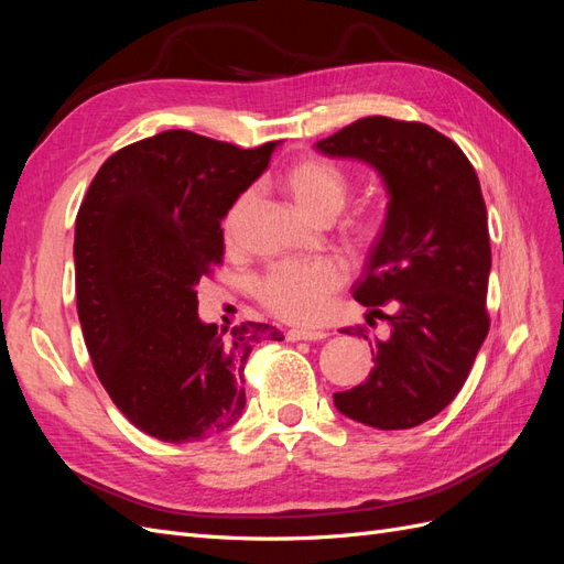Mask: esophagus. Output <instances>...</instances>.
<instances>
[{"instance_id": "1", "label": "esophagus", "mask_w": 564, "mask_h": 564, "mask_svg": "<svg viewBox=\"0 0 564 564\" xmlns=\"http://www.w3.org/2000/svg\"><path fill=\"white\" fill-rule=\"evenodd\" d=\"M327 338L324 332H311V329H289L286 340H322Z\"/></svg>"}]
</instances>
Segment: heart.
Masks as SVG:
<instances>
[{"instance_id": "obj_1", "label": "heart", "mask_w": 564, "mask_h": 564, "mask_svg": "<svg viewBox=\"0 0 564 564\" xmlns=\"http://www.w3.org/2000/svg\"><path fill=\"white\" fill-rule=\"evenodd\" d=\"M284 187L299 204V209L315 220L327 224L346 207L350 181L340 166L322 158H305L284 174ZM256 199V187H245L224 216V235L228 240L240 230L249 207ZM357 242H371L381 230L377 216H357L348 224ZM348 272L336 259L282 261L272 265L256 284L263 308L286 322H315L324 315L329 296L346 284Z\"/></svg>"}]
</instances>
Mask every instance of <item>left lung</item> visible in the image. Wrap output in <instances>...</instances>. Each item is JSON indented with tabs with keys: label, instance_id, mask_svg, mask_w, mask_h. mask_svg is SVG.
Wrapping results in <instances>:
<instances>
[{
	"label": "left lung",
	"instance_id": "obj_1",
	"mask_svg": "<svg viewBox=\"0 0 564 564\" xmlns=\"http://www.w3.org/2000/svg\"><path fill=\"white\" fill-rule=\"evenodd\" d=\"M317 150L371 164L390 193L383 230L352 289L371 313L367 322L386 317L390 336L369 340V379L334 392V404L371 429H414L458 395L489 332L491 247L480 181L445 133L381 115L357 119ZM340 332L369 338L365 324Z\"/></svg>",
	"mask_w": 564,
	"mask_h": 564
}]
</instances>
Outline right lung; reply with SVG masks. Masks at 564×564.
<instances>
[{
    "mask_svg": "<svg viewBox=\"0 0 564 564\" xmlns=\"http://www.w3.org/2000/svg\"><path fill=\"white\" fill-rule=\"evenodd\" d=\"M280 143L245 150L162 131L117 150L82 199L75 294L84 344L115 406L162 442L230 429L247 402L251 350L284 338L265 322L224 334L197 317V284L224 263L220 220Z\"/></svg>",
    "mask_w": 564,
    "mask_h": 564,
    "instance_id": "obj_1",
    "label": "right lung"
}]
</instances>
